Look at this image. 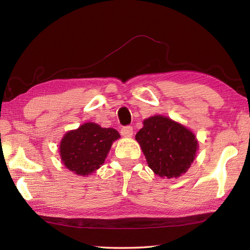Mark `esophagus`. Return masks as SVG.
<instances>
[{
  "label": "esophagus",
  "mask_w": 250,
  "mask_h": 250,
  "mask_svg": "<svg viewBox=\"0 0 250 250\" xmlns=\"http://www.w3.org/2000/svg\"><path fill=\"white\" fill-rule=\"evenodd\" d=\"M120 133L124 137H132V135H133V128H132V126H130V125L124 126V128L121 129Z\"/></svg>",
  "instance_id": "34e87169"
}]
</instances>
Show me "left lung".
I'll use <instances>...</instances> for the list:
<instances>
[{
	"instance_id": "obj_1",
	"label": "left lung",
	"mask_w": 250,
	"mask_h": 250,
	"mask_svg": "<svg viewBox=\"0 0 250 250\" xmlns=\"http://www.w3.org/2000/svg\"><path fill=\"white\" fill-rule=\"evenodd\" d=\"M135 140L148 167L162 178H177L193 163L199 142L190 129L167 116L155 115L143 121Z\"/></svg>"
}]
</instances>
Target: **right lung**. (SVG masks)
Masks as SVG:
<instances>
[{"mask_svg":"<svg viewBox=\"0 0 250 250\" xmlns=\"http://www.w3.org/2000/svg\"><path fill=\"white\" fill-rule=\"evenodd\" d=\"M120 134L113 128L86 122L67 131L60 142V158L67 169L86 177L103 166L113 143Z\"/></svg>","mask_w":250,"mask_h":250,"instance_id":"right-lung-1","label":"right lung"}]
</instances>
